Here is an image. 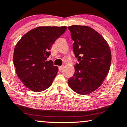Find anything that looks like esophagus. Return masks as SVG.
<instances>
[{
  "label": "esophagus",
  "mask_w": 127,
  "mask_h": 127,
  "mask_svg": "<svg viewBox=\"0 0 127 127\" xmlns=\"http://www.w3.org/2000/svg\"><path fill=\"white\" fill-rule=\"evenodd\" d=\"M63 68H64V66H63H63H61L58 67V69H59V70H60V71L62 70L63 69Z\"/></svg>",
  "instance_id": "34e87169"
}]
</instances>
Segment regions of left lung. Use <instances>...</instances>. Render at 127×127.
Here are the masks:
<instances>
[{
	"label": "left lung",
	"instance_id": "1",
	"mask_svg": "<svg viewBox=\"0 0 127 127\" xmlns=\"http://www.w3.org/2000/svg\"><path fill=\"white\" fill-rule=\"evenodd\" d=\"M74 41L73 51L79 63L68 84L79 95H87L98 88L110 67L111 51L105 40L95 30L86 26L67 27Z\"/></svg>",
	"mask_w": 127,
	"mask_h": 127
}]
</instances>
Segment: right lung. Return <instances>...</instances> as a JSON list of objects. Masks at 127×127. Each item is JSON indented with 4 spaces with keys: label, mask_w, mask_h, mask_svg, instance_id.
Here are the masks:
<instances>
[{
    "label": "right lung",
    "mask_w": 127,
    "mask_h": 127,
    "mask_svg": "<svg viewBox=\"0 0 127 127\" xmlns=\"http://www.w3.org/2000/svg\"><path fill=\"white\" fill-rule=\"evenodd\" d=\"M66 29V26H40L28 32L17 43L13 57L17 75L32 91L42 92L52 84L58 69L47 59L52 44Z\"/></svg>",
    "instance_id": "add662e5"
}]
</instances>
